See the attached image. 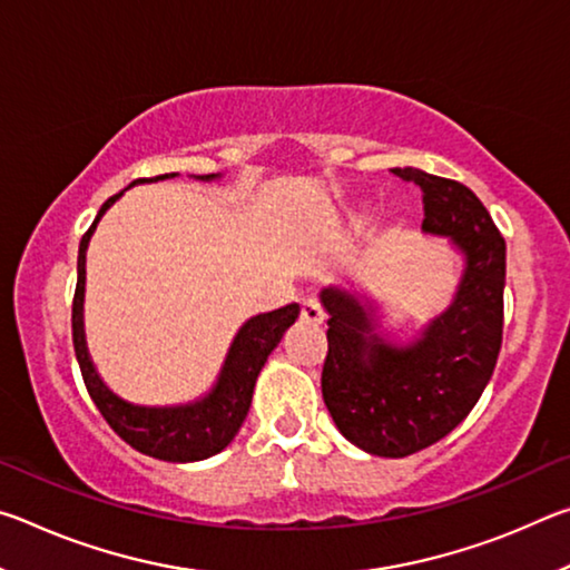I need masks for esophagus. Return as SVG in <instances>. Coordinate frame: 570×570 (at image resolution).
<instances>
[{
	"label": "esophagus",
	"mask_w": 570,
	"mask_h": 570,
	"mask_svg": "<svg viewBox=\"0 0 570 570\" xmlns=\"http://www.w3.org/2000/svg\"><path fill=\"white\" fill-rule=\"evenodd\" d=\"M302 320L308 324H322L324 322V312H322V304L316 302V298H302Z\"/></svg>",
	"instance_id": "34e87169"
}]
</instances>
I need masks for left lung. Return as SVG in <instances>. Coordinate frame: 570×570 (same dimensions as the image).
<instances>
[{
  "label": "left lung",
  "mask_w": 570,
  "mask_h": 570,
  "mask_svg": "<svg viewBox=\"0 0 570 570\" xmlns=\"http://www.w3.org/2000/svg\"><path fill=\"white\" fill-rule=\"evenodd\" d=\"M392 173L422 190V228L465 250V276L448 312L402 350L372 334L370 314L352 294L326 288L322 394L334 424L356 448L407 458L450 435L493 377L503 344L505 238L462 183L417 168Z\"/></svg>",
  "instance_id": "8db88e82"
}]
</instances>
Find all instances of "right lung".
<instances>
[{
	"label": "right lung",
	"mask_w": 570,
	"mask_h": 570,
	"mask_svg": "<svg viewBox=\"0 0 570 570\" xmlns=\"http://www.w3.org/2000/svg\"><path fill=\"white\" fill-rule=\"evenodd\" d=\"M176 173H166V176L156 178H138L142 180H158V178H173ZM200 178H216V176H200ZM120 193H115L100 208L98 218L92 226L85 230L80 240V256H77V286L72 298V344L75 356L80 362V372L88 387L92 402L98 404L105 422L118 432V435L128 442L142 455L166 460V462H193L206 460L216 452L224 450L230 440L236 438L240 424H244L250 397H254V384L258 372L272 354L274 346L282 340L284 332L294 324L298 316L296 304H286L282 308H274L268 314H258L240 326L238 336L230 344L228 360L224 372H220L216 390L208 394L206 400L188 407H135V404L122 402L120 397L105 387L102 380L95 372V366L88 356V346H85L82 334V292H85V250H88V240L92 236L95 226H98L100 216L108 210Z\"/></svg>",
	"instance_id": "obj_1"
}]
</instances>
